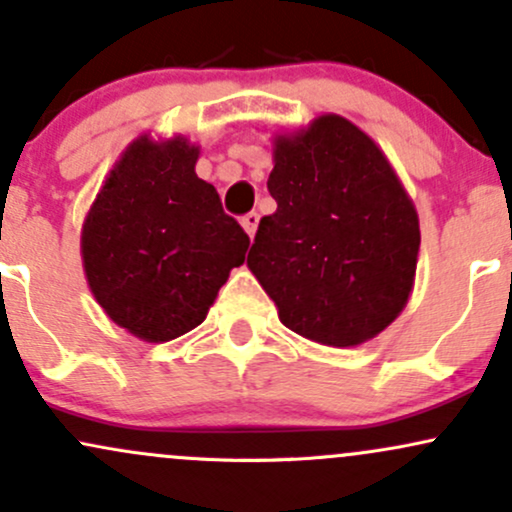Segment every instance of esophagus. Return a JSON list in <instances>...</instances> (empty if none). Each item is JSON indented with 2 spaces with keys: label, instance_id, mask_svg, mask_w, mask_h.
<instances>
[{
  "label": "esophagus",
  "instance_id": "obj_1",
  "mask_svg": "<svg viewBox=\"0 0 512 512\" xmlns=\"http://www.w3.org/2000/svg\"><path fill=\"white\" fill-rule=\"evenodd\" d=\"M240 223H243V228L248 231V236L255 238L257 223H260V214H257V211H250V214H245L243 219H240Z\"/></svg>",
  "mask_w": 512,
  "mask_h": 512
}]
</instances>
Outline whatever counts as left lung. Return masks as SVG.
I'll list each match as a JSON object with an SVG mask.
<instances>
[{"mask_svg": "<svg viewBox=\"0 0 512 512\" xmlns=\"http://www.w3.org/2000/svg\"><path fill=\"white\" fill-rule=\"evenodd\" d=\"M248 267L279 320L327 346H356L407 305L419 216L383 151L356 125L322 115L279 137Z\"/></svg>", "mask_w": 512, "mask_h": 512, "instance_id": "obj_1", "label": "left lung"}]
</instances>
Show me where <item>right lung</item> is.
<instances>
[{
    "instance_id": "1",
    "label": "right lung",
    "mask_w": 512,
    "mask_h": 512,
    "mask_svg": "<svg viewBox=\"0 0 512 512\" xmlns=\"http://www.w3.org/2000/svg\"><path fill=\"white\" fill-rule=\"evenodd\" d=\"M197 146L137 139L88 211L81 255L110 320L146 342H168L207 317L250 238L197 178Z\"/></svg>"
}]
</instances>
